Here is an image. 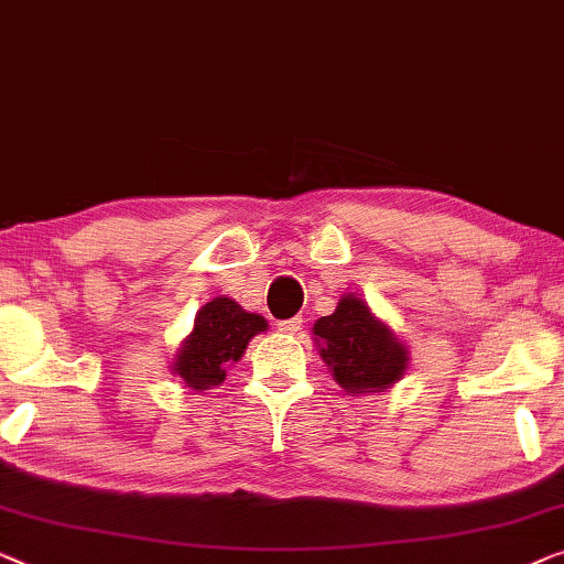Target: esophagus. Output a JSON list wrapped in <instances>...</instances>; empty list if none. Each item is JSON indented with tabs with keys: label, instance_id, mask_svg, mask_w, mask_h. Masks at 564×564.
Returning <instances> with one entry per match:
<instances>
[{
	"label": "esophagus",
	"instance_id": "esophagus-1",
	"mask_svg": "<svg viewBox=\"0 0 564 564\" xmlns=\"http://www.w3.org/2000/svg\"><path fill=\"white\" fill-rule=\"evenodd\" d=\"M302 315H295V317H290V321H282V323H276L280 325V333H284V336H295V333H300L302 330Z\"/></svg>",
	"mask_w": 564,
	"mask_h": 564
}]
</instances>
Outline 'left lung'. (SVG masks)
<instances>
[{
  "label": "left lung",
  "instance_id": "obj_1",
  "mask_svg": "<svg viewBox=\"0 0 564 564\" xmlns=\"http://www.w3.org/2000/svg\"><path fill=\"white\" fill-rule=\"evenodd\" d=\"M317 350L348 394L387 391L404 377L410 354L389 325L356 295H343L336 313L313 325Z\"/></svg>",
  "mask_w": 564,
  "mask_h": 564
}]
</instances>
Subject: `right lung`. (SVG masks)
Here are the masks:
<instances>
[{"label":"right lung","mask_w":564,"mask_h":564,"mask_svg":"<svg viewBox=\"0 0 564 564\" xmlns=\"http://www.w3.org/2000/svg\"><path fill=\"white\" fill-rule=\"evenodd\" d=\"M262 330H267L262 315L247 313L226 295L214 297L195 315L191 336L175 354L173 373L195 391L221 387L228 366L239 361L249 340Z\"/></svg>","instance_id":"right-lung-1"}]
</instances>
